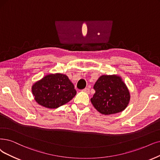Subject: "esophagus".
I'll return each instance as SVG.
<instances>
[{"label":"esophagus","mask_w":160,"mask_h":160,"mask_svg":"<svg viewBox=\"0 0 160 160\" xmlns=\"http://www.w3.org/2000/svg\"><path fill=\"white\" fill-rule=\"evenodd\" d=\"M82 92H86V93H90V89H89V88H86L85 89L82 90Z\"/></svg>","instance_id":"obj_1"}]
</instances>
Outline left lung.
I'll return each instance as SVG.
<instances>
[{
    "label": "left lung",
    "mask_w": 160,
    "mask_h": 160,
    "mask_svg": "<svg viewBox=\"0 0 160 160\" xmlns=\"http://www.w3.org/2000/svg\"><path fill=\"white\" fill-rule=\"evenodd\" d=\"M95 93L90 99L99 113L111 115L119 113L128 104L130 93L119 76L103 75L93 86Z\"/></svg>",
    "instance_id": "obj_1"
}]
</instances>
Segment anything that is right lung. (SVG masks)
<instances>
[{"label":"right lung","instance_id":"add662e5","mask_svg":"<svg viewBox=\"0 0 160 160\" xmlns=\"http://www.w3.org/2000/svg\"><path fill=\"white\" fill-rule=\"evenodd\" d=\"M34 98L39 105L55 109L68 103L76 94L73 84L61 74H49L32 86Z\"/></svg>","mask_w":160,"mask_h":160}]
</instances>
